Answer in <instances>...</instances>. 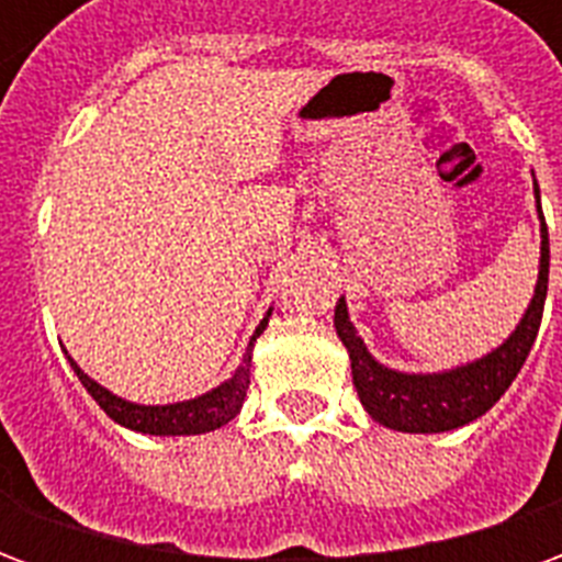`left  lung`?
<instances>
[{
	"label": "left lung",
	"instance_id": "1",
	"mask_svg": "<svg viewBox=\"0 0 562 562\" xmlns=\"http://www.w3.org/2000/svg\"><path fill=\"white\" fill-rule=\"evenodd\" d=\"M532 189H536V204H539V186H532ZM539 220H542V258H539V282H536L530 306L515 334L499 349L467 367H454L446 373H424V376L382 367L367 352L364 340L358 337V330L349 322L346 301L340 297V304L334 310V325H337L342 346L349 349L355 391H358L367 413L379 424L401 430V434H442V430H454V427L475 422L506 394V389L515 382L520 367L527 361L539 325H542L548 265H551L542 204H539Z\"/></svg>",
	"mask_w": 562,
	"mask_h": 562
}]
</instances>
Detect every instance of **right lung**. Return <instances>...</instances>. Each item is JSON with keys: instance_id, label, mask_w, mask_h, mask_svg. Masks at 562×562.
<instances>
[{"instance_id": "right-lung-1", "label": "right lung", "mask_w": 562, "mask_h": 562, "mask_svg": "<svg viewBox=\"0 0 562 562\" xmlns=\"http://www.w3.org/2000/svg\"><path fill=\"white\" fill-rule=\"evenodd\" d=\"M270 316V313H268ZM268 316L261 318V325L249 340V349L244 355V364L234 370V376L228 382H222L220 389L201 394L195 401L183 403H168V406H138V403H128L123 397H116L108 389H102L99 382H92L83 370H80L71 358V370L78 373L80 385L90 391L92 401L102 406L104 413L111 415L116 424H123L128 430H138V434H153V436H195V434H210L222 424H228L234 415L240 413V406L246 401V389H249V367H252V342L261 330L268 328Z\"/></svg>"}]
</instances>
